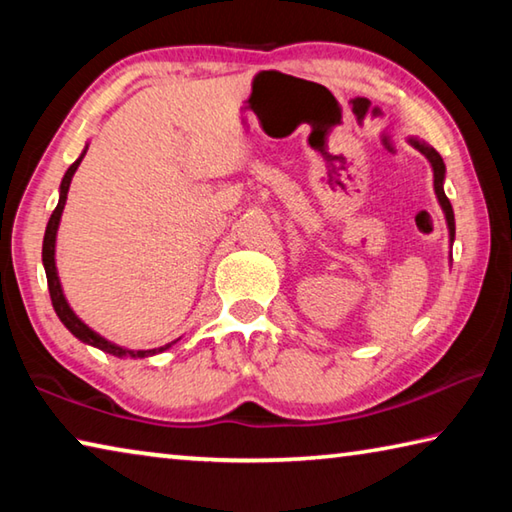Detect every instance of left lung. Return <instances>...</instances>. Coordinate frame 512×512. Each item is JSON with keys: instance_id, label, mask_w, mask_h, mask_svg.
<instances>
[{"instance_id": "8db88e82", "label": "left lung", "mask_w": 512, "mask_h": 512, "mask_svg": "<svg viewBox=\"0 0 512 512\" xmlns=\"http://www.w3.org/2000/svg\"><path fill=\"white\" fill-rule=\"evenodd\" d=\"M411 144L418 149L422 155H427V160L431 162L433 167V189H436L438 194V201L443 205V212L447 216V225H449V239L454 241L456 235V223H454V210H452V203H449V198L445 196V189H443V180H445V162L440 158V153L436 149H431L429 144H424L420 140H411Z\"/></svg>"}]
</instances>
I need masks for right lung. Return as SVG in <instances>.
Returning <instances> with one entry per match:
<instances>
[{
    "label": "right lung",
    "mask_w": 512,
    "mask_h": 512,
    "mask_svg": "<svg viewBox=\"0 0 512 512\" xmlns=\"http://www.w3.org/2000/svg\"><path fill=\"white\" fill-rule=\"evenodd\" d=\"M88 151V149H85ZM85 151L81 153V158L76 160L72 167L67 169L63 183H60V198H58V205L56 210L51 212V219L47 223V230H45V241H42V264H45V273H47V284H49V296H51V305H54L56 314L60 318V323H63L69 332H72L76 339L83 341V343H90L94 345V348H99L103 352H110L115 354V357H149V354H155V352H162L167 350L169 345H164V348L160 350H124L119 348V345L110 343L103 339V336H99L97 332H92V329L83 323V320L74 314L72 309H69L67 300L63 296V289H60V282H58V273H56V262H54V253H56V230H58V223H60V214H63V207H65V201H67V192H69V183H72V176L74 171L79 169V164L83 160Z\"/></svg>",
    "instance_id": "obj_1"
}]
</instances>
